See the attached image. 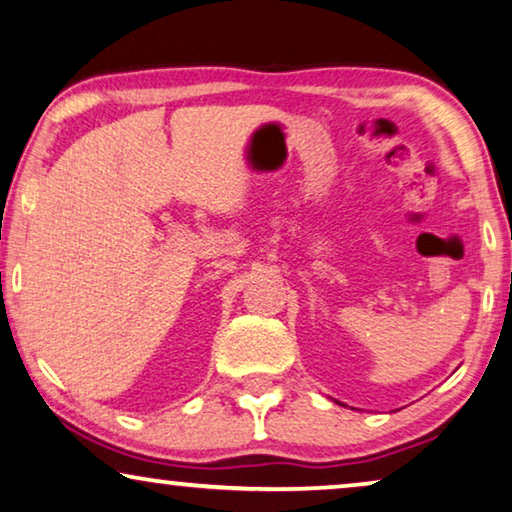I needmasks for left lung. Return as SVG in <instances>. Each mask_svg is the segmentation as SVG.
I'll return each instance as SVG.
<instances>
[{"label": "left lung", "mask_w": 512, "mask_h": 512, "mask_svg": "<svg viewBox=\"0 0 512 512\" xmlns=\"http://www.w3.org/2000/svg\"><path fill=\"white\" fill-rule=\"evenodd\" d=\"M337 404H339V402H337Z\"/></svg>", "instance_id": "8db88e82"}]
</instances>
